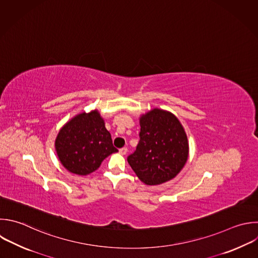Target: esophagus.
Masks as SVG:
<instances>
[{
    "mask_svg": "<svg viewBox=\"0 0 258 258\" xmlns=\"http://www.w3.org/2000/svg\"><path fill=\"white\" fill-rule=\"evenodd\" d=\"M119 152H120L122 155H125V154L127 153V148H126V147H123V148H121V149L119 150Z\"/></svg>",
    "mask_w": 258,
    "mask_h": 258,
    "instance_id": "34e87169",
    "label": "esophagus"
}]
</instances>
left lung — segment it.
<instances>
[{
  "instance_id": "1",
  "label": "left lung",
  "mask_w": 258,
  "mask_h": 258,
  "mask_svg": "<svg viewBox=\"0 0 258 258\" xmlns=\"http://www.w3.org/2000/svg\"><path fill=\"white\" fill-rule=\"evenodd\" d=\"M140 140L127 160L138 178L156 185L175 177L186 163L189 147L183 126L172 113L154 108L139 118Z\"/></svg>"
}]
</instances>
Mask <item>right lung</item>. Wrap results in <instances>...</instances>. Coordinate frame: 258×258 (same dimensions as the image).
<instances>
[{
    "label": "right lung",
    "mask_w": 258,
    "mask_h": 258,
    "mask_svg": "<svg viewBox=\"0 0 258 258\" xmlns=\"http://www.w3.org/2000/svg\"><path fill=\"white\" fill-rule=\"evenodd\" d=\"M55 150L63 167L77 175L94 172L106 157L118 151L97 109L69 120L56 136Z\"/></svg>",
    "instance_id": "right-lung-1"
}]
</instances>
